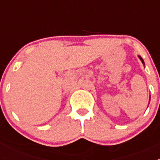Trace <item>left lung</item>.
<instances>
[{
    "label": "left lung",
    "instance_id": "8db88e82",
    "mask_svg": "<svg viewBox=\"0 0 160 160\" xmlns=\"http://www.w3.org/2000/svg\"><path fill=\"white\" fill-rule=\"evenodd\" d=\"M138 57H139V59H141L142 62V63H143V64H145V63H144V61H143V59H142V57H141V56H138Z\"/></svg>",
    "mask_w": 160,
    "mask_h": 160
}]
</instances>
